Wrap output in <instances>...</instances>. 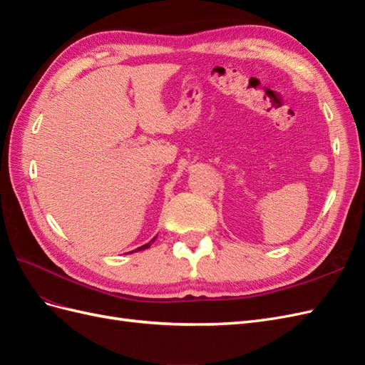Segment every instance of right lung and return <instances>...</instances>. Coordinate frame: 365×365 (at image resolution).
I'll list each match as a JSON object with an SVG mask.
<instances>
[{
    "label": "right lung",
    "mask_w": 365,
    "mask_h": 365,
    "mask_svg": "<svg viewBox=\"0 0 365 365\" xmlns=\"http://www.w3.org/2000/svg\"><path fill=\"white\" fill-rule=\"evenodd\" d=\"M155 239H157V236H155V237H153L152 240H149V242H148V244H145V245H141V247H138V248H137V250H134V251L137 252V251H141V250H146V248H149V247H150V245L153 244V242H155ZM134 251H130V252H134Z\"/></svg>",
    "instance_id": "obj_1"
}]
</instances>
